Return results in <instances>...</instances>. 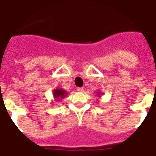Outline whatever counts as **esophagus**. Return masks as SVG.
Wrapping results in <instances>:
<instances>
[{
    "label": "esophagus",
    "mask_w": 156,
    "mask_h": 156,
    "mask_svg": "<svg viewBox=\"0 0 156 156\" xmlns=\"http://www.w3.org/2000/svg\"><path fill=\"white\" fill-rule=\"evenodd\" d=\"M77 90L79 91V92H82V91H83V87H78Z\"/></svg>",
    "instance_id": "1"
}]
</instances>
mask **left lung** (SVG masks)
<instances>
[{"label":"left lung","mask_w":156,"mask_h":156,"mask_svg":"<svg viewBox=\"0 0 156 156\" xmlns=\"http://www.w3.org/2000/svg\"><path fill=\"white\" fill-rule=\"evenodd\" d=\"M100 95H102V93H101V92H98V96H100Z\"/></svg>","instance_id":"obj_1"}]
</instances>
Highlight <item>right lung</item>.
<instances>
[{
  "instance_id": "add662e5",
  "label": "right lung",
  "mask_w": 156,
  "mask_h": 156,
  "mask_svg": "<svg viewBox=\"0 0 156 156\" xmlns=\"http://www.w3.org/2000/svg\"><path fill=\"white\" fill-rule=\"evenodd\" d=\"M67 95H68V92L62 88H56L53 90V97L56 101H60L61 100V99H64Z\"/></svg>"
}]
</instances>
